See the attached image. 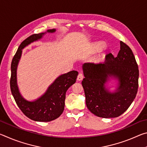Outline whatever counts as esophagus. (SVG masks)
<instances>
[{
	"mask_svg": "<svg viewBox=\"0 0 147 147\" xmlns=\"http://www.w3.org/2000/svg\"><path fill=\"white\" fill-rule=\"evenodd\" d=\"M83 78H84L83 74L82 73H80L78 74V77H77V80H78V81H80V80H82L83 79Z\"/></svg>",
	"mask_w": 147,
	"mask_h": 147,
	"instance_id": "1",
	"label": "esophagus"
}]
</instances>
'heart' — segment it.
I'll use <instances>...</instances> for the list:
<instances>
[{
  "label": "heart",
  "mask_w": 147,
  "mask_h": 147,
  "mask_svg": "<svg viewBox=\"0 0 147 147\" xmlns=\"http://www.w3.org/2000/svg\"><path fill=\"white\" fill-rule=\"evenodd\" d=\"M106 47V44L102 41H97L93 43L91 46L92 50L94 52H98L102 50Z\"/></svg>",
  "instance_id": "obj_1"
}]
</instances>
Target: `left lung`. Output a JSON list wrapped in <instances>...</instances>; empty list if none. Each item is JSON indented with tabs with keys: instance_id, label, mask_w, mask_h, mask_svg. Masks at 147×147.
<instances>
[{
	"instance_id": "left-lung-1",
	"label": "left lung",
	"mask_w": 147,
	"mask_h": 147,
	"mask_svg": "<svg viewBox=\"0 0 147 147\" xmlns=\"http://www.w3.org/2000/svg\"><path fill=\"white\" fill-rule=\"evenodd\" d=\"M120 51L115 58L111 53L104 63L83 65L85 78L82 82L86 106L99 117L113 118L122 115L132 103L138 93L139 69L131 49L120 42ZM109 77L117 78L119 86L111 93L105 87Z\"/></svg>"
}]
</instances>
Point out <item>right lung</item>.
Here are the masks:
<instances>
[{
  "mask_svg": "<svg viewBox=\"0 0 147 147\" xmlns=\"http://www.w3.org/2000/svg\"><path fill=\"white\" fill-rule=\"evenodd\" d=\"M55 29L47 30L54 32ZM45 33L31 35L22 42L15 54L11 64L10 89L17 105L27 117L35 121L49 122L58 118L64 110L66 91L73 84L78 73L72 71L59 76L49 86L46 93L38 100L29 102L20 94L17 85V67L21 58L22 49L32 42L41 39Z\"/></svg>",
  "mask_w": 147,
  "mask_h": 147,
  "instance_id": "1",
  "label": "right lung"
}]
</instances>
